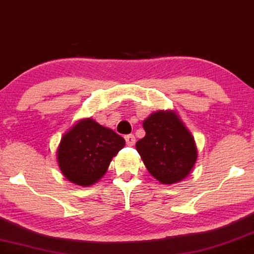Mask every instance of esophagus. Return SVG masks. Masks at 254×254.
<instances>
[{"label": "esophagus", "instance_id": "1", "mask_svg": "<svg viewBox=\"0 0 254 254\" xmlns=\"http://www.w3.org/2000/svg\"><path fill=\"white\" fill-rule=\"evenodd\" d=\"M125 140H126V143L128 146H133L135 143V136L133 134H128V135L125 136Z\"/></svg>", "mask_w": 254, "mask_h": 254}]
</instances>
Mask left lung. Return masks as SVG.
Listing matches in <instances>:
<instances>
[{"mask_svg":"<svg viewBox=\"0 0 254 254\" xmlns=\"http://www.w3.org/2000/svg\"><path fill=\"white\" fill-rule=\"evenodd\" d=\"M142 126L146 135L135 147L149 173L166 185L184 180L192 171L198 153L194 137L178 114L155 112Z\"/></svg>","mask_w":254,"mask_h":254,"instance_id":"8db88e82","label":"left lung"}]
</instances>
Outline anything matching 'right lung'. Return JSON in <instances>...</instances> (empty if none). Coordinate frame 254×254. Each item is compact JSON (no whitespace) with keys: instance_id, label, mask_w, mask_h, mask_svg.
I'll return each mask as SVG.
<instances>
[{"instance_id":"obj_1","label":"right lung","mask_w":254,"mask_h":254,"mask_svg":"<svg viewBox=\"0 0 254 254\" xmlns=\"http://www.w3.org/2000/svg\"><path fill=\"white\" fill-rule=\"evenodd\" d=\"M125 143L114 130L93 119H83L62 136L58 148L59 167L71 183L90 186L105 175L113 156Z\"/></svg>"}]
</instances>
